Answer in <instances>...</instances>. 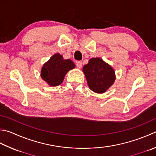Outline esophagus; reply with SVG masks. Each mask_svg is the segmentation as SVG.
I'll use <instances>...</instances> for the list:
<instances>
[{"label":"esophagus","mask_w":156,"mask_h":156,"mask_svg":"<svg viewBox=\"0 0 156 156\" xmlns=\"http://www.w3.org/2000/svg\"><path fill=\"white\" fill-rule=\"evenodd\" d=\"M82 66V62H78L76 63V67H77V68L78 69H80Z\"/></svg>","instance_id":"esophagus-1"}]
</instances>
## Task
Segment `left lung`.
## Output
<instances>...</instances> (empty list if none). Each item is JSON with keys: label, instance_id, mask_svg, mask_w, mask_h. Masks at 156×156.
Returning <instances> with one entry per match:
<instances>
[{"label": "left lung", "instance_id": "1", "mask_svg": "<svg viewBox=\"0 0 156 156\" xmlns=\"http://www.w3.org/2000/svg\"><path fill=\"white\" fill-rule=\"evenodd\" d=\"M88 86L96 93H104L115 80L114 68L101 58H91L82 68Z\"/></svg>", "mask_w": 156, "mask_h": 156}]
</instances>
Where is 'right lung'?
Wrapping results in <instances>:
<instances>
[{"instance_id":"obj_1","label":"right lung","mask_w":156,"mask_h":156,"mask_svg":"<svg viewBox=\"0 0 156 156\" xmlns=\"http://www.w3.org/2000/svg\"><path fill=\"white\" fill-rule=\"evenodd\" d=\"M75 67L72 60L64 59L62 55L56 53L44 63L41 76L49 86L57 87L62 83L67 73Z\"/></svg>"}]
</instances>
